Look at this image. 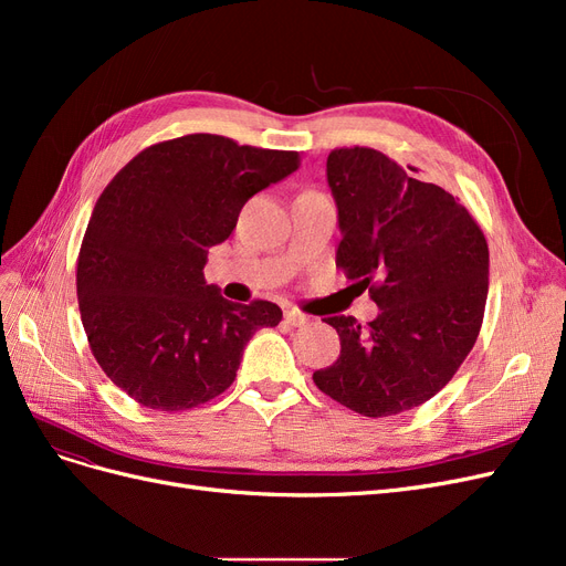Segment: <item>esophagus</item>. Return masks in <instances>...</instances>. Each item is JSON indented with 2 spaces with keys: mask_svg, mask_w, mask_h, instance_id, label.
Listing matches in <instances>:
<instances>
[{
  "mask_svg": "<svg viewBox=\"0 0 566 566\" xmlns=\"http://www.w3.org/2000/svg\"><path fill=\"white\" fill-rule=\"evenodd\" d=\"M285 323L287 325H293V328H302L304 323H310V316L306 314H302V312H297V310H285Z\"/></svg>",
  "mask_w": 566,
  "mask_h": 566,
  "instance_id": "34e87169",
  "label": "esophagus"
}]
</instances>
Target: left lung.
<instances>
[{
    "mask_svg": "<svg viewBox=\"0 0 566 566\" xmlns=\"http://www.w3.org/2000/svg\"><path fill=\"white\" fill-rule=\"evenodd\" d=\"M342 241L335 262L370 285L368 328L328 316L339 358L314 373L331 399L368 418L403 413L447 387L474 347L489 293V245L441 186L408 177L373 148H337L325 163Z\"/></svg>",
    "mask_w": 566,
    "mask_h": 566,
    "instance_id": "left-lung-1",
    "label": "left lung"
}]
</instances>
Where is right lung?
Listing matches in <instances>:
<instances>
[{"label":"right lung","instance_id":"obj_1","mask_svg":"<svg viewBox=\"0 0 566 566\" xmlns=\"http://www.w3.org/2000/svg\"><path fill=\"white\" fill-rule=\"evenodd\" d=\"M300 153L188 134L142 150L101 193L77 260V302L98 366L148 408L186 410L233 380L243 349L283 312L205 283L210 248Z\"/></svg>","mask_w":566,"mask_h":566}]
</instances>
